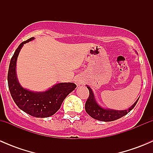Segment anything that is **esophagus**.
I'll list each match as a JSON object with an SVG mask.
<instances>
[{
	"label": "esophagus",
	"instance_id": "1",
	"mask_svg": "<svg viewBox=\"0 0 153 153\" xmlns=\"http://www.w3.org/2000/svg\"><path fill=\"white\" fill-rule=\"evenodd\" d=\"M75 83H76L77 85L80 86L81 85V84H83L84 81H83V80L81 79V78H75Z\"/></svg>",
	"mask_w": 153,
	"mask_h": 153
}]
</instances>
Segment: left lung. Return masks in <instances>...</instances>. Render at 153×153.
I'll return each mask as SVG.
<instances>
[{"label": "left lung", "instance_id": "8db88e82", "mask_svg": "<svg viewBox=\"0 0 153 153\" xmlns=\"http://www.w3.org/2000/svg\"><path fill=\"white\" fill-rule=\"evenodd\" d=\"M86 86H87L88 89L89 91V95L85 104L86 112L92 118L98 120V121H105V122H106V121H112L124 116L135 107L138 99H139V98H138L137 101L129 109H125V110H115V109H106V108L100 106L97 103L92 89L89 86L86 85Z\"/></svg>", "mask_w": 153, "mask_h": 153}]
</instances>
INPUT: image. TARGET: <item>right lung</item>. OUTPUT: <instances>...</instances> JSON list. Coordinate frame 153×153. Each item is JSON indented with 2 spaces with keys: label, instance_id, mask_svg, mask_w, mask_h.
<instances>
[{
  "label": "right lung",
  "instance_id": "obj_1",
  "mask_svg": "<svg viewBox=\"0 0 153 153\" xmlns=\"http://www.w3.org/2000/svg\"><path fill=\"white\" fill-rule=\"evenodd\" d=\"M34 38L21 43L11 58L7 76L8 86L14 101L21 110L36 118H47L60 109L64 100L76 88V85L73 83H59L44 92H33L20 84L16 75L18 56L24 44Z\"/></svg>",
  "mask_w": 153,
  "mask_h": 153
}]
</instances>
